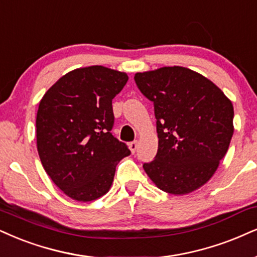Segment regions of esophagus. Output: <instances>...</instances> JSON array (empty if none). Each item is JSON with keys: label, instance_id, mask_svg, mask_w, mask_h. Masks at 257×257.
I'll use <instances>...</instances> for the list:
<instances>
[{"label": "esophagus", "instance_id": "34e87169", "mask_svg": "<svg viewBox=\"0 0 257 257\" xmlns=\"http://www.w3.org/2000/svg\"><path fill=\"white\" fill-rule=\"evenodd\" d=\"M128 148H130V150H131V153L135 154L136 150H137V148H138V142H131V143H128Z\"/></svg>", "mask_w": 257, "mask_h": 257}]
</instances>
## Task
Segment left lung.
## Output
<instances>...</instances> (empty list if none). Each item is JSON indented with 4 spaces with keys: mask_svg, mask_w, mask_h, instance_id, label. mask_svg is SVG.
Wrapping results in <instances>:
<instances>
[{
    "mask_svg": "<svg viewBox=\"0 0 257 257\" xmlns=\"http://www.w3.org/2000/svg\"><path fill=\"white\" fill-rule=\"evenodd\" d=\"M139 90L153 101L158 134L155 160L144 170L174 195L196 191L216 173L233 135V106L213 82L183 66L137 72Z\"/></svg>",
    "mask_w": 257,
    "mask_h": 257,
    "instance_id": "8db88e82",
    "label": "left lung"
}]
</instances>
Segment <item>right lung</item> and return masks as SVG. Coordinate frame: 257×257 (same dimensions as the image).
<instances>
[{
    "label": "right lung",
    "instance_id": "1",
    "mask_svg": "<svg viewBox=\"0 0 257 257\" xmlns=\"http://www.w3.org/2000/svg\"><path fill=\"white\" fill-rule=\"evenodd\" d=\"M128 76L102 65L62 76L44 94L37 112V149L53 183L76 201L106 194L115 167L131 151L110 134L112 100Z\"/></svg>",
    "mask_w": 257,
    "mask_h": 257
}]
</instances>
